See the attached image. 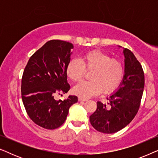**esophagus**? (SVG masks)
I'll use <instances>...</instances> for the list:
<instances>
[{"label": "esophagus", "mask_w": 158, "mask_h": 158, "mask_svg": "<svg viewBox=\"0 0 158 158\" xmlns=\"http://www.w3.org/2000/svg\"><path fill=\"white\" fill-rule=\"evenodd\" d=\"M78 101H87V98H82V97H78Z\"/></svg>", "instance_id": "1"}]
</instances>
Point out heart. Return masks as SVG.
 <instances>
[{
    "mask_svg": "<svg viewBox=\"0 0 158 158\" xmlns=\"http://www.w3.org/2000/svg\"><path fill=\"white\" fill-rule=\"evenodd\" d=\"M86 70L90 73V81H81L73 88V92L82 98L98 94L103 90L109 94L117 89L124 75L122 62L112 59L107 54L100 51H91L81 56L80 60H70L67 65L66 73L69 78L77 81L83 77Z\"/></svg>",
    "mask_w": 158,
    "mask_h": 158,
    "instance_id": "heart-1",
    "label": "heart"
}]
</instances>
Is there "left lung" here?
Here are the masks:
<instances>
[{
  "mask_svg": "<svg viewBox=\"0 0 158 158\" xmlns=\"http://www.w3.org/2000/svg\"><path fill=\"white\" fill-rule=\"evenodd\" d=\"M122 49L124 75L122 83L107 97V104L97 102L96 111L90 116L94 128L102 133L113 134L127 127L137 114L143 94L144 75L141 64L129 49Z\"/></svg>",
  "mask_w": 158,
  "mask_h": 158,
  "instance_id": "1",
  "label": "left lung"
}]
</instances>
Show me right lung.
Returning <instances> with one entry per match:
<instances>
[{"label": "right lung", "mask_w": 158, "mask_h": 158, "mask_svg": "<svg viewBox=\"0 0 158 158\" xmlns=\"http://www.w3.org/2000/svg\"><path fill=\"white\" fill-rule=\"evenodd\" d=\"M73 47L65 41H49L31 55L23 71V106L30 118L44 129H55L63 124L70 107L77 102L75 96L63 101L55 98L70 90L66 68Z\"/></svg>", "instance_id": "obj_1"}]
</instances>
